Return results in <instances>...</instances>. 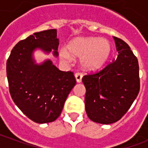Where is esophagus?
<instances>
[{
    "mask_svg": "<svg viewBox=\"0 0 148 148\" xmlns=\"http://www.w3.org/2000/svg\"><path fill=\"white\" fill-rule=\"evenodd\" d=\"M75 78H76V81H77V82H82V73H79V72H77L75 74Z\"/></svg>",
    "mask_w": 148,
    "mask_h": 148,
    "instance_id": "esophagus-1",
    "label": "esophagus"
}]
</instances>
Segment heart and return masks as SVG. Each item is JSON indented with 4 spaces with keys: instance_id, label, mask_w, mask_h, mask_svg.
<instances>
[{
    "instance_id": "obj_1",
    "label": "heart",
    "mask_w": 148,
    "mask_h": 148,
    "mask_svg": "<svg viewBox=\"0 0 148 148\" xmlns=\"http://www.w3.org/2000/svg\"><path fill=\"white\" fill-rule=\"evenodd\" d=\"M68 50L72 56L82 57L81 63L85 69L94 71L102 67L108 61L111 53V45L105 39L77 38L69 43ZM61 55L66 61L71 60V55L66 50H62Z\"/></svg>"
}]
</instances>
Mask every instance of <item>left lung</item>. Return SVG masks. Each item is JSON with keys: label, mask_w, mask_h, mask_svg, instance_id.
Returning a JSON list of instances; mask_svg holds the SVG:
<instances>
[{"label": "left lung", "mask_w": 148, "mask_h": 148, "mask_svg": "<svg viewBox=\"0 0 148 148\" xmlns=\"http://www.w3.org/2000/svg\"><path fill=\"white\" fill-rule=\"evenodd\" d=\"M118 57L102 70L82 77L85 105L91 121L112 124L124 116L140 92L138 59L127 43L113 36Z\"/></svg>", "instance_id": "obj_1"}]
</instances>
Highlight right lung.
<instances>
[{
  "instance_id": "add662e5",
  "label": "right lung",
  "mask_w": 148,
  "mask_h": 148,
  "mask_svg": "<svg viewBox=\"0 0 148 148\" xmlns=\"http://www.w3.org/2000/svg\"><path fill=\"white\" fill-rule=\"evenodd\" d=\"M56 29L36 32L12 48L6 63L9 93L14 103L30 120L39 124L60 116L69 93L76 84L74 73L61 71L47 60L35 64L32 52L40 48L58 56Z\"/></svg>"
}]
</instances>
